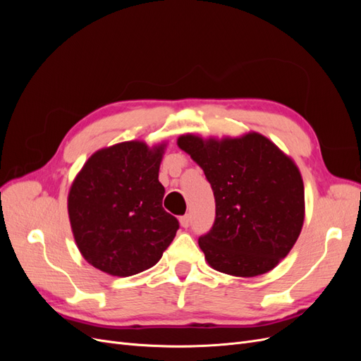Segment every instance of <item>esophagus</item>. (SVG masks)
<instances>
[{
    "label": "esophagus",
    "instance_id": "esophagus-1",
    "mask_svg": "<svg viewBox=\"0 0 361 361\" xmlns=\"http://www.w3.org/2000/svg\"><path fill=\"white\" fill-rule=\"evenodd\" d=\"M179 220H180V226L187 228V227L191 224V215H190V214H185V215H182V216L179 218Z\"/></svg>",
    "mask_w": 361,
    "mask_h": 361
}]
</instances>
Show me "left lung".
Masks as SVG:
<instances>
[{"label": "left lung", "instance_id": "8db88e82", "mask_svg": "<svg viewBox=\"0 0 361 361\" xmlns=\"http://www.w3.org/2000/svg\"><path fill=\"white\" fill-rule=\"evenodd\" d=\"M178 146L203 169L215 220L199 245L214 269L239 277L265 274L285 259L304 221V185L293 161L260 134Z\"/></svg>", "mask_w": 361, "mask_h": 361}]
</instances>
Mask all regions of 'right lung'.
<instances>
[{"label": "right lung", "mask_w": 361, "mask_h": 361, "mask_svg": "<svg viewBox=\"0 0 361 361\" xmlns=\"http://www.w3.org/2000/svg\"><path fill=\"white\" fill-rule=\"evenodd\" d=\"M162 150L141 141L102 149L72 183L68 209L76 245L106 274L128 277L152 268L176 236L178 218L162 207Z\"/></svg>", "instance_id": "obj_1"}]
</instances>
